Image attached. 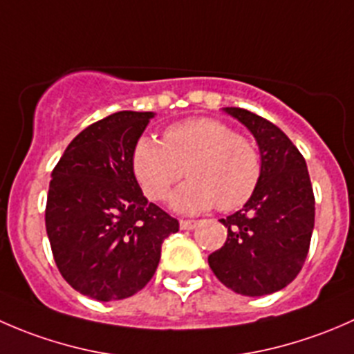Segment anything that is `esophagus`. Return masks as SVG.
I'll use <instances>...</instances> for the list:
<instances>
[{
  "instance_id": "obj_1",
  "label": "esophagus",
  "mask_w": 354,
  "mask_h": 354,
  "mask_svg": "<svg viewBox=\"0 0 354 354\" xmlns=\"http://www.w3.org/2000/svg\"><path fill=\"white\" fill-rule=\"evenodd\" d=\"M197 221H190V219H181L180 221V227L185 231H190V230H195L197 227Z\"/></svg>"
}]
</instances>
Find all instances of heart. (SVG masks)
I'll list each match as a JSON object with an SVG mask.
<instances>
[{"mask_svg": "<svg viewBox=\"0 0 354 354\" xmlns=\"http://www.w3.org/2000/svg\"><path fill=\"white\" fill-rule=\"evenodd\" d=\"M131 169L151 200H164L185 176L190 181L173 195L178 212L197 214L217 205H245L262 176V157L250 138L212 118H192L164 130L162 144L140 137L131 154Z\"/></svg>", "mask_w": 354, "mask_h": 354, "instance_id": "heart-1", "label": "heart"}]
</instances>
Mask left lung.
<instances>
[{
    "label": "left lung",
    "mask_w": 354,
    "mask_h": 354,
    "mask_svg": "<svg viewBox=\"0 0 354 354\" xmlns=\"http://www.w3.org/2000/svg\"><path fill=\"white\" fill-rule=\"evenodd\" d=\"M259 144L262 176L243 209L221 223L223 248L209 255L217 279L238 295L263 296L286 288L308 255L315 197L303 156L281 128L241 108H224Z\"/></svg>",
    "instance_id": "1"
}]
</instances>
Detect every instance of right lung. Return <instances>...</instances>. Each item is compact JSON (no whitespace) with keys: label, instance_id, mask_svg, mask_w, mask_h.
<instances>
[{"label":"right lung","instance_id":"add662e5","mask_svg":"<svg viewBox=\"0 0 354 354\" xmlns=\"http://www.w3.org/2000/svg\"><path fill=\"white\" fill-rule=\"evenodd\" d=\"M154 113L120 111L77 135L53 169L46 231L63 279L97 301L133 296L180 223L142 194L131 154Z\"/></svg>","mask_w":354,"mask_h":354}]
</instances>
